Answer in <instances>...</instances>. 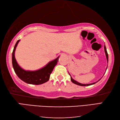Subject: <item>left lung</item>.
I'll return each mask as SVG.
<instances>
[{
    "label": "left lung",
    "mask_w": 120,
    "mask_h": 120,
    "mask_svg": "<svg viewBox=\"0 0 120 120\" xmlns=\"http://www.w3.org/2000/svg\"><path fill=\"white\" fill-rule=\"evenodd\" d=\"M104 49H105V53H106V57H107V62H108V53H107V50H106V46H104ZM70 75V74H69ZM101 80V79H100ZM99 80L98 81H99L100 80ZM71 81L72 83H74L77 84V85H80V86H89V85H92V84H94L95 83H96V82H94V83H91V84H81V83H80L77 82L76 81L74 80V79H72V78L71 77ZM97 81V82H98Z\"/></svg>",
    "instance_id": "8db88e82"
}]
</instances>
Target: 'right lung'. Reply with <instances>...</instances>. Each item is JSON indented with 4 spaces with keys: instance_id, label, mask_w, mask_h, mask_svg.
Here are the masks:
<instances>
[{
    "instance_id": "1",
    "label": "right lung",
    "mask_w": 120,
    "mask_h": 120,
    "mask_svg": "<svg viewBox=\"0 0 120 120\" xmlns=\"http://www.w3.org/2000/svg\"><path fill=\"white\" fill-rule=\"evenodd\" d=\"M19 41V40H18L14 46L12 56V65L19 79L28 84L39 85L47 82L49 80L50 75L52 73L54 68L57 64L58 61V57L52 62H50L45 67L38 70L34 71L24 70L19 66L14 56V52Z\"/></svg>"
}]
</instances>
